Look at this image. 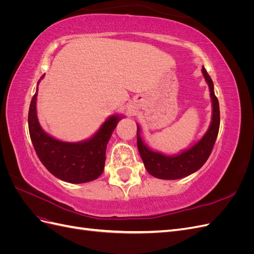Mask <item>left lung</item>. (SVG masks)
<instances>
[{
	"label": "left lung",
	"mask_w": 254,
	"mask_h": 254,
	"mask_svg": "<svg viewBox=\"0 0 254 254\" xmlns=\"http://www.w3.org/2000/svg\"><path fill=\"white\" fill-rule=\"evenodd\" d=\"M202 73L204 78L209 84L210 93L213 105V115L212 123L209 130L203 135L202 139L196 143L194 146L186 151L181 152L180 155L168 157L162 153L150 150L146 146L140 135V127L137 126L136 130V141L137 149H139L140 156L143 160V163L147 172L156 178L174 180L180 179L190 174L197 172L209 159L212 149L214 147L215 141L217 139L220 124V114H219V104L218 99L214 93V84L207 74L204 66L202 67Z\"/></svg>",
	"instance_id": "8db88e82"
}]
</instances>
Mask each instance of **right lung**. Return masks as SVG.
<instances>
[{
  "label": "right lung",
  "mask_w": 254,
  "mask_h": 254,
  "mask_svg": "<svg viewBox=\"0 0 254 254\" xmlns=\"http://www.w3.org/2000/svg\"><path fill=\"white\" fill-rule=\"evenodd\" d=\"M43 77L44 75L38 83ZM37 94L38 90L29 106L28 129L30 140L42 164L57 178L70 183H84L97 179L104 172L107 144L122 119L112 115L87 141H59L44 132L39 125L36 112Z\"/></svg>",
  "instance_id": "1"
}]
</instances>
